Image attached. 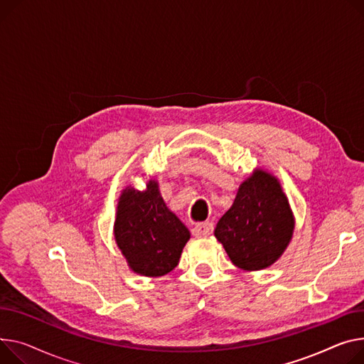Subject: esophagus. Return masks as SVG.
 Segmentation results:
<instances>
[{"label": "esophagus", "instance_id": "esophagus-1", "mask_svg": "<svg viewBox=\"0 0 364 364\" xmlns=\"http://www.w3.org/2000/svg\"><path fill=\"white\" fill-rule=\"evenodd\" d=\"M212 231H213L212 223H199L191 228V234L195 237H208L212 234Z\"/></svg>", "mask_w": 364, "mask_h": 364}]
</instances>
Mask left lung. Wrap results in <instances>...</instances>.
Masks as SVG:
<instances>
[{
  "instance_id": "left-lung-1",
  "label": "left lung",
  "mask_w": 364,
  "mask_h": 364,
  "mask_svg": "<svg viewBox=\"0 0 364 364\" xmlns=\"http://www.w3.org/2000/svg\"><path fill=\"white\" fill-rule=\"evenodd\" d=\"M294 231V216L277 177L256 169L241 183L215 237L237 268L260 271L275 263Z\"/></svg>"
}]
</instances>
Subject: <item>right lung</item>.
Returning a JSON list of instances; mask_svg holds the SVG:
<instances>
[{
    "instance_id": "right-lung-1",
    "label": "right lung",
    "mask_w": 364,
    "mask_h": 364,
    "mask_svg": "<svg viewBox=\"0 0 364 364\" xmlns=\"http://www.w3.org/2000/svg\"><path fill=\"white\" fill-rule=\"evenodd\" d=\"M114 237L133 272L156 278L178 264L190 231L166 208L158 181L151 180L146 190L126 187L121 193Z\"/></svg>"
}]
</instances>
